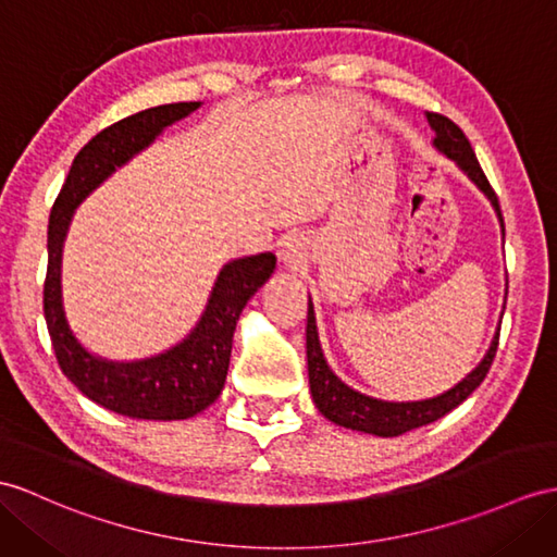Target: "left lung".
<instances>
[{"mask_svg":"<svg viewBox=\"0 0 557 557\" xmlns=\"http://www.w3.org/2000/svg\"><path fill=\"white\" fill-rule=\"evenodd\" d=\"M428 120H430L432 129H435V134H437L435 146L444 156L456 160L458 168L463 170L486 196H490V200L494 202V208L500 216L498 198L494 194L490 180H486L484 170L480 168L478 158H474V151H472V146L463 134V129H460L454 120H449L442 113H428ZM500 224H504V216H500ZM496 349H498V331L494 335V343H492L490 351H486V357L482 359L478 369H474L463 383H458L454 389H449L442 397L425 399V401H409V404L381 401V399H371L366 395H359V392L349 389L345 383L337 381V375H333L329 363H325V359H323L317 325H314V309H311V305H309V311H307V369H309V387H311V397H314V404L319 406V411L325 418L333 420V423L343 425V428H351V430L371 432V435H377V437L404 435V432L423 428L428 423H435V420L454 411L458 404H463L472 395V392L480 387L486 373H490L492 361L496 357Z\"/></svg>","mask_w":557,"mask_h":557,"instance_id":"8db88e82","label":"left lung"}]
</instances>
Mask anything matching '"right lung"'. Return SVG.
<instances>
[{"label":"right lung","mask_w":557,"mask_h":557,"mask_svg":"<svg viewBox=\"0 0 557 557\" xmlns=\"http://www.w3.org/2000/svg\"><path fill=\"white\" fill-rule=\"evenodd\" d=\"M198 106V101H182L146 108L101 129L79 148L49 214L45 319L53 355L67 381L83 395L120 416L180 420L208 409L224 387L240 311L276 267V257L271 252L226 264L194 333L182 345L153 359L134 363L103 361L91 357L67 329L61 305V248L73 210L115 168Z\"/></svg>","instance_id":"obj_1"}]
</instances>
